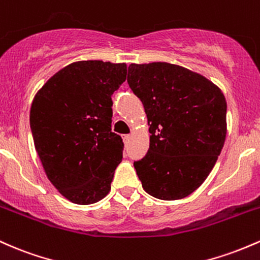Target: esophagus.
Returning a JSON list of instances; mask_svg holds the SVG:
<instances>
[{"instance_id":"esophagus-1","label":"esophagus","mask_w":260,"mask_h":260,"mask_svg":"<svg viewBox=\"0 0 260 260\" xmlns=\"http://www.w3.org/2000/svg\"><path fill=\"white\" fill-rule=\"evenodd\" d=\"M130 139H131V135H124V136H122V140H124L125 144H127V142L130 141Z\"/></svg>"}]
</instances>
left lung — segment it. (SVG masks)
<instances>
[{"label": "left lung", "instance_id": "obj_1", "mask_svg": "<svg viewBox=\"0 0 260 260\" xmlns=\"http://www.w3.org/2000/svg\"><path fill=\"white\" fill-rule=\"evenodd\" d=\"M127 83L150 125V148L134 162L142 188L161 200L188 197L208 178L223 147V93L204 76L168 62L131 63Z\"/></svg>", "mask_w": 260, "mask_h": 260}]
</instances>
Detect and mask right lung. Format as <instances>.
<instances>
[{
  "label": "right lung",
  "instance_id": "right-lung-1",
  "mask_svg": "<svg viewBox=\"0 0 260 260\" xmlns=\"http://www.w3.org/2000/svg\"><path fill=\"white\" fill-rule=\"evenodd\" d=\"M125 80V63L77 61L52 76L31 103L30 129L46 177L78 205L103 199L121 162L112 94Z\"/></svg>",
  "mask_w": 260,
  "mask_h": 260
}]
</instances>
